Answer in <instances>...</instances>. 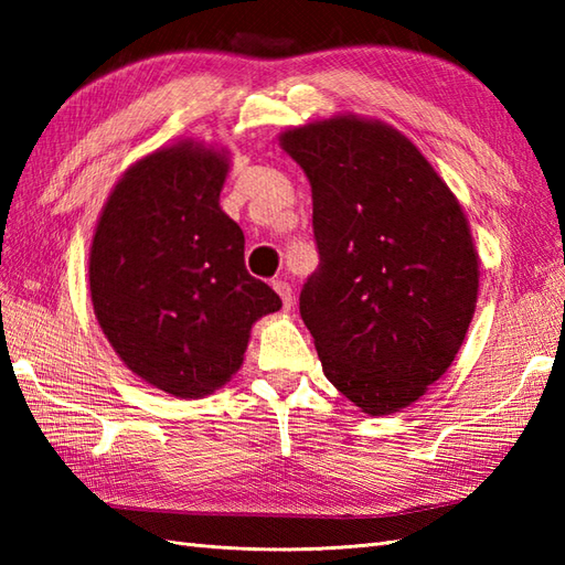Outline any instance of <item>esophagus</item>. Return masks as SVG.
Wrapping results in <instances>:
<instances>
[{"label":"esophagus","mask_w":565,"mask_h":565,"mask_svg":"<svg viewBox=\"0 0 565 565\" xmlns=\"http://www.w3.org/2000/svg\"><path fill=\"white\" fill-rule=\"evenodd\" d=\"M271 286H274V291L281 296V303H284V308L289 310V308L294 306V291H291V284H289V281H284V279H274V281H271Z\"/></svg>","instance_id":"obj_1"}]
</instances>
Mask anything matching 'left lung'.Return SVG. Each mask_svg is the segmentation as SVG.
Returning a JSON list of instances; mask_svg holds the SVG:
<instances>
[{"mask_svg":"<svg viewBox=\"0 0 565 565\" xmlns=\"http://www.w3.org/2000/svg\"><path fill=\"white\" fill-rule=\"evenodd\" d=\"M313 186L318 269L301 318L328 381L369 415L415 403L471 326L478 259L466 215L411 140L338 116L281 136Z\"/></svg>","mask_w":565,"mask_h":565,"instance_id":"obj_1","label":"left lung"}]
</instances>
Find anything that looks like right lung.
I'll return each mask as SVG.
<instances>
[{
	"mask_svg": "<svg viewBox=\"0 0 565 565\" xmlns=\"http://www.w3.org/2000/svg\"><path fill=\"white\" fill-rule=\"evenodd\" d=\"M227 162L191 142L148 154L111 191L94 233V313L126 366L201 398L243 364L249 328L281 298L245 267V235L218 206Z\"/></svg>",
	"mask_w": 565,
	"mask_h": 565,
	"instance_id": "add662e5",
	"label": "right lung"
}]
</instances>
